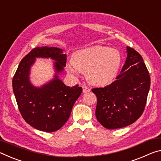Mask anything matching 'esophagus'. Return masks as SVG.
I'll use <instances>...</instances> for the list:
<instances>
[{
	"label": "esophagus",
	"instance_id": "34e87169",
	"mask_svg": "<svg viewBox=\"0 0 161 161\" xmlns=\"http://www.w3.org/2000/svg\"><path fill=\"white\" fill-rule=\"evenodd\" d=\"M82 89H83V93L84 94H85V93H87L88 92H90V89H89L87 86H82Z\"/></svg>",
	"mask_w": 161,
	"mask_h": 161
}]
</instances>
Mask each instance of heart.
Masks as SVG:
<instances>
[{"label":"heart","instance_id":"obj_1","mask_svg":"<svg viewBox=\"0 0 161 161\" xmlns=\"http://www.w3.org/2000/svg\"><path fill=\"white\" fill-rule=\"evenodd\" d=\"M118 50L102 46L85 48L73 55L72 63L68 66L71 74L86 71L87 80L97 85H103L113 80L121 66Z\"/></svg>","mask_w":161,"mask_h":161}]
</instances>
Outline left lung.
I'll return each mask as SVG.
<instances>
[{
    "mask_svg": "<svg viewBox=\"0 0 161 161\" xmlns=\"http://www.w3.org/2000/svg\"><path fill=\"white\" fill-rule=\"evenodd\" d=\"M127 58L116 80L104 87L94 88L97 119L108 129L130 125L142 115L146 104L150 78L143 58L127 47Z\"/></svg>",
    "mask_w": 161,
    "mask_h": 161,
    "instance_id": "8db88e82",
    "label": "left lung"
}]
</instances>
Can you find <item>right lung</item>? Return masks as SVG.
I'll return each mask as SVG.
<instances>
[{"label": "right lung", "instance_id": "1", "mask_svg": "<svg viewBox=\"0 0 161 161\" xmlns=\"http://www.w3.org/2000/svg\"><path fill=\"white\" fill-rule=\"evenodd\" d=\"M37 58H51L55 73L52 80L40 87L30 80V69ZM67 54L57 47H42L31 50L21 61L13 78V90L23 118L34 128L52 132L68 120L82 88L66 86L58 75L64 70Z\"/></svg>", "mask_w": 161, "mask_h": 161}]
</instances>
